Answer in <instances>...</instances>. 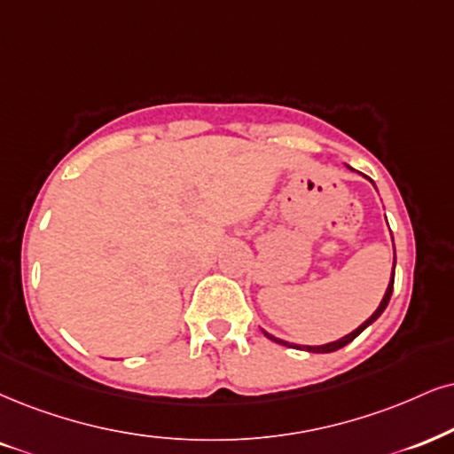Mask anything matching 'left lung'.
<instances>
[{"instance_id": "8db88e82", "label": "left lung", "mask_w": 454, "mask_h": 454, "mask_svg": "<svg viewBox=\"0 0 454 454\" xmlns=\"http://www.w3.org/2000/svg\"><path fill=\"white\" fill-rule=\"evenodd\" d=\"M347 168H349V170H354V168H351V166H347ZM366 178H368V176H366ZM368 181H371V178H368ZM371 183H372V181H371ZM372 184H374V183H372ZM391 239H394V238H391ZM394 253H395V250H394ZM394 276H395V256H394V270H391V278H389L387 290H385V294H383L381 303H379V307H377V309H374V313H372L371 317H368L366 322H362L360 326H357L356 330H351L349 334H345V337H340V339H337V340H330V343H324V345H296V343H288V340H284V339L273 337V334L267 333V330H262V333H265V337H267V339L276 340V343L284 345V347H293V349L311 351V354H330V351H337V349H340V347H345L347 343H351V340H354V339L357 337V334L364 333V330H366L368 326H371V324H372L374 320H379V316H381V313L385 311V307H387V303H389L391 293H394Z\"/></svg>"}]
</instances>
